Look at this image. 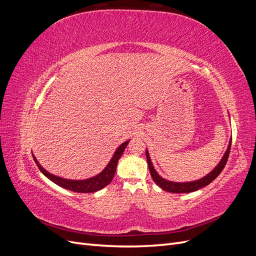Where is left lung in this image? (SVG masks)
I'll return each instance as SVG.
<instances>
[{
	"mask_svg": "<svg viewBox=\"0 0 256 256\" xmlns=\"http://www.w3.org/2000/svg\"><path fill=\"white\" fill-rule=\"evenodd\" d=\"M230 145H232V138H230L228 148L222 156L221 160L219 161V164H216L214 168V170H212V171L209 172L208 174H206L203 177L198 178V180H196L173 182V180H166V178L160 176L158 174V172L156 171V168H154V166H152V159L150 157V152H148V150H146L147 164H148L152 180L156 182L162 190H164L166 192H172V193H189V192L196 191V190L203 188V187H206L207 184H210L212 180H216V177H218V175L222 172V170L224 168V166H226V161H228V154H230Z\"/></svg>",
	"mask_w": 256,
	"mask_h": 256,
	"instance_id": "obj_1",
	"label": "left lung"
}]
</instances>
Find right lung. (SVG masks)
Here are the masks:
<instances>
[{"mask_svg":"<svg viewBox=\"0 0 256 256\" xmlns=\"http://www.w3.org/2000/svg\"><path fill=\"white\" fill-rule=\"evenodd\" d=\"M129 141L130 140L122 143L118 147V148L115 150L112 158L109 161V164L106 166V168L102 170V172L92 177L85 178V180H67V178L53 175L40 166V164L38 162V160L36 159L34 154H33V158L36 162L38 168L40 170V172L46 177L49 178L51 182L60 186V187L74 191V192H78V193H92V192H96V191L102 190V188L106 187V186H108L112 182L114 174L116 172V166H118V160L122 157V154L124 150H125Z\"/></svg>","mask_w":256,"mask_h":256,"instance_id":"right-lung-1","label":"right lung"}]
</instances>
